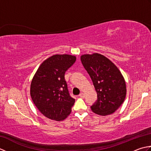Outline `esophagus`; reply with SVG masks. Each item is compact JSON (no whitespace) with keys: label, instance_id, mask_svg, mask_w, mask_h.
<instances>
[{"label":"esophagus","instance_id":"1","mask_svg":"<svg viewBox=\"0 0 151 151\" xmlns=\"http://www.w3.org/2000/svg\"><path fill=\"white\" fill-rule=\"evenodd\" d=\"M79 97H82V98H84V94L82 92V93H80Z\"/></svg>","mask_w":151,"mask_h":151}]
</instances>
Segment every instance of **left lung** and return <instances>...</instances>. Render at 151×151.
<instances>
[{"label": "left lung", "instance_id": "obj_1", "mask_svg": "<svg viewBox=\"0 0 151 151\" xmlns=\"http://www.w3.org/2000/svg\"><path fill=\"white\" fill-rule=\"evenodd\" d=\"M85 69L90 76L97 93V100L91 106L100 115L113 114L126 97V84L117 67L100 54H84L81 58Z\"/></svg>", "mask_w": 151, "mask_h": 151}]
</instances>
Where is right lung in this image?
<instances>
[{
  "label": "right lung",
  "mask_w": 151,
  "mask_h": 151,
  "mask_svg": "<svg viewBox=\"0 0 151 151\" xmlns=\"http://www.w3.org/2000/svg\"><path fill=\"white\" fill-rule=\"evenodd\" d=\"M75 61V56L56 54L45 60L35 74L30 95L37 108L47 118L62 121L71 111L75 100L70 97L64 76Z\"/></svg>",
  "instance_id": "obj_1"
}]
</instances>
